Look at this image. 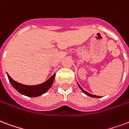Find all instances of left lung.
<instances>
[{"instance_id":"left-lung-1","label":"left lung","mask_w":129,"mask_h":129,"mask_svg":"<svg viewBox=\"0 0 129 129\" xmlns=\"http://www.w3.org/2000/svg\"><path fill=\"white\" fill-rule=\"evenodd\" d=\"M78 85H79V87H80V89H81L82 91H83V93H85V94H86V95H87V96H91V97H94V98H100V96H95V95H93V94H89V93H88V92H87L86 91H85V90H84L80 86V85H79V83H78Z\"/></svg>"}]
</instances>
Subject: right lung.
I'll list each match as a JSON object with an SVG mask.
<instances>
[{"label":"right lung","instance_id":"add662e5","mask_svg":"<svg viewBox=\"0 0 129 129\" xmlns=\"http://www.w3.org/2000/svg\"><path fill=\"white\" fill-rule=\"evenodd\" d=\"M7 74L8 77L9 81L11 83L12 86L14 87L19 93L24 96H29V97H37L46 93L50 88V87L52 86V83L54 81L55 77V74L48 80L43 83L36 85H26L19 83L18 82L15 81L14 80L11 79L8 74Z\"/></svg>","mask_w":129,"mask_h":129}]
</instances>
